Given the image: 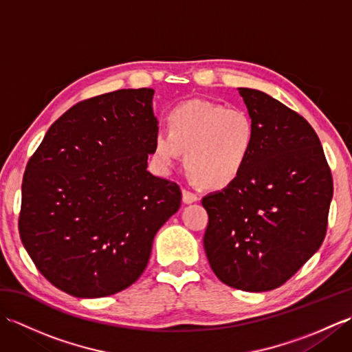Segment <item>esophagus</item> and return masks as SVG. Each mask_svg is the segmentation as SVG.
I'll return each mask as SVG.
<instances>
[{"label": "esophagus", "mask_w": 352, "mask_h": 352, "mask_svg": "<svg viewBox=\"0 0 352 352\" xmlns=\"http://www.w3.org/2000/svg\"><path fill=\"white\" fill-rule=\"evenodd\" d=\"M183 201L186 204H192V203H197L198 201V195L197 193H193L188 189H183Z\"/></svg>", "instance_id": "34e87169"}]
</instances>
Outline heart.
Wrapping results in <instances>:
<instances>
[{"label": "heart", "instance_id": "b5f03b06", "mask_svg": "<svg viewBox=\"0 0 352 352\" xmlns=\"http://www.w3.org/2000/svg\"><path fill=\"white\" fill-rule=\"evenodd\" d=\"M168 131L153 136V157L172 169L184 154V166L199 186L223 189L241 178L256 146V125L242 109L193 100L172 109Z\"/></svg>", "mask_w": 352, "mask_h": 352}]
</instances>
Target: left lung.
<instances>
[{"label": "left lung", "instance_id": "1", "mask_svg": "<svg viewBox=\"0 0 352 352\" xmlns=\"http://www.w3.org/2000/svg\"><path fill=\"white\" fill-rule=\"evenodd\" d=\"M239 94L256 125V146L239 180L203 198L204 250L227 286L266 292L322 245L333 178L318 134L301 115L256 89Z\"/></svg>", "mask_w": 352, "mask_h": 352}]
</instances>
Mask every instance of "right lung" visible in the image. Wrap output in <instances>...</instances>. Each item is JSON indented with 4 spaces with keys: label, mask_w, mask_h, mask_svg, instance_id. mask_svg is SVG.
Segmentation results:
<instances>
[{
    "label": "right lung",
    "mask_w": 352,
    "mask_h": 352,
    "mask_svg": "<svg viewBox=\"0 0 352 352\" xmlns=\"http://www.w3.org/2000/svg\"><path fill=\"white\" fill-rule=\"evenodd\" d=\"M153 89L81 101L50 126L22 180L19 234L39 272L77 298L118 294L148 265L182 204L148 168L159 130Z\"/></svg>",
    "instance_id": "obj_1"
}]
</instances>
